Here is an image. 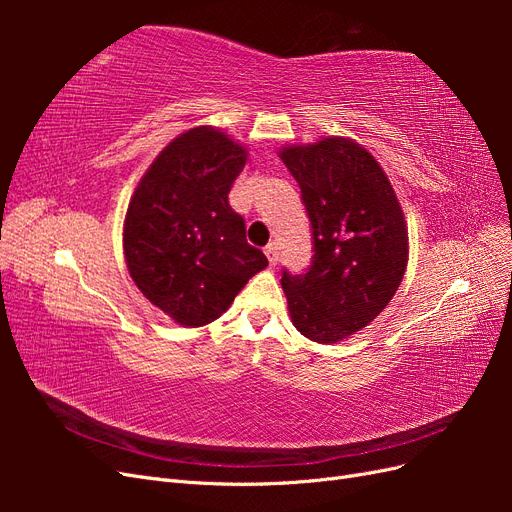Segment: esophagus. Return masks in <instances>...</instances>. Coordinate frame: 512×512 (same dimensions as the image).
Masks as SVG:
<instances>
[{
	"label": "esophagus",
	"instance_id": "obj_1",
	"mask_svg": "<svg viewBox=\"0 0 512 512\" xmlns=\"http://www.w3.org/2000/svg\"><path fill=\"white\" fill-rule=\"evenodd\" d=\"M265 254H267V258H269V265L275 267L277 260H280V252H277V245H275V243H269V245L265 247Z\"/></svg>",
	"mask_w": 512,
	"mask_h": 512
}]
</instances>
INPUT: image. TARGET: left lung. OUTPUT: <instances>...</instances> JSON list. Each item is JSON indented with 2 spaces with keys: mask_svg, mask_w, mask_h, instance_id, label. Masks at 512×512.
<instances>
[{
  "mask_svg": "<svg viewBox=\"0 0 512 512\" xmlns=\"http://www.w3.org/2000/svg\"><path fill=\"white\" fill-rule=\"evenodd\" d=\"M280 158L299 183L314 235L309 271L282 275L290 320L312 342H344L389 305L404 280V211L382 166L352 138L288 145Z\"/></svg>",
  "mask_w": 512,
  "mask_h": 512,
  "instance_id": "obj_1",
  "label": "left lung"
}]
</instances>
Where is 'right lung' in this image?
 <instances>
[{
  "label": "right lung",
  "mask_w": 512,
  "mask_h": 512,
  "mask_svg": "<svg viewBox=\"0 0 512 512\" xmlns=\"http://www.w3.org/2000/svg\"><path fill=\"white\" fill-rule=\"evenodd\" d=\"M247 149L213 126L173 138L138 181L123 220V254L143 297L181 327L218 320L269 265L228 205Z\"/></svg>",
  "instance_id": "add662e5"
}]
</instances>
